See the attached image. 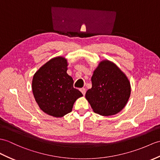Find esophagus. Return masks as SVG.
<instances>
[{
    "label": "esophagus",
    "mask_w": 160,
    "mask_h": 160,
    "mask_svg": "<svg viewBox=\"0 0 160 160\" xmlns=\"http://www.w3.org/2000/svg\"><path fill=\"white\" fill-rule=\"evenodd\" d=\"M80 91H81L82 93L83 94V95H85V93H86V89H85L84 88H80Z\"/></svg>",
    "instance_id": "esophagus-1"
}]
</instances>
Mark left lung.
<instances>
[{
	"mask_svg": "<svg viewBox=\"0 0 160 160\" xmlns=\"http://www.w3.org/2000/svg\"><path fill=\"white\" fill-rule=\"evenodd\" d=\"M92 88L85 98L93 112L112 116L124 108L131 94V84L121 69L109 60L99 62L91 77Z\"/></svg>",
	"mask_w": 160,
	"mask_h": 160,
	"instance_id": "1",
	"label": "left lung"
}]
</instances>
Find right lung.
<instances>
[{
    "instance_id": "add662e5",
    "label": "right lung",
    "mask_w": 160,
    "mask_h": 160,
    "mask_svg": "<svg viewBox=\"0 0 160 160\" xmlns=\"http://www.w3.org/2000/svg\"><path fill=\"white\" fill-rule=\"evenodd\" d=\"M68 62L57 57L46 62L35 72L32 90L35 101L43 112L56 118L72 112L82 92L73 87L72 78L67 73Z\"/></svg>"
}]
</instances>
